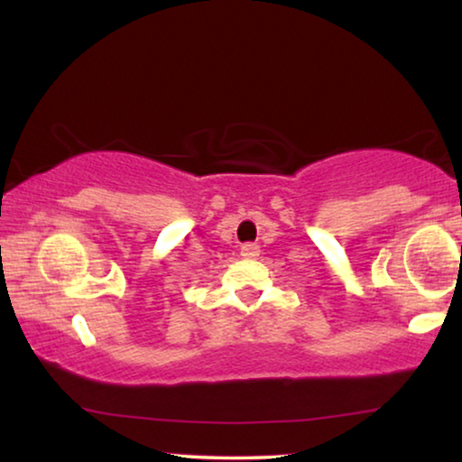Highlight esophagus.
<instances>
[{
	"label": "esophagus",
	"instance_id": "esophagus-1",
	"mask_svg": "<svg viewBox=\"0 0 462 462\" xmlns=\"http://www.w3.org/2000/svg\"><path fill=\"white\" fill-rule=\"evenodd\" d=\"M260 254V247L256 244H244L242 245V256L244 258H256Z\"/></svg>",
	"mask_w": 462,
	"mask_h": 462
}]
</instances>
